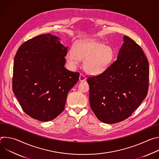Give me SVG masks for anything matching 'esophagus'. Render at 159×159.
<instances>
[{
    "label": "esophagus",
    "instance_id": "1",
    "mask_svg": "<svg viewBox=\"0 0 159 159\" xmlns=\"http://www.w3.org/2000/svg\"><path fill=\"white\" fill-rule=\"evenodd\" d=\"M85 79H86V78L83 74H80V75H79V81L80 82H84L85 80Z\"/></svg>",
    "mask_w": 159,
    "mask_h": 159
}]
</instances>
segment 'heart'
Here are the masks:
<instances>
[{"label":"heart","instance_id":"1","mask_svg":"<svg viewBox=\"0 0 159 159\" xmlns=\"http://www.w3.org/2000/svg\"><path fill=\"white\" fill-rule=\"evenodd\" d=\"M113 50L101 42L92 40H80L76 42L74 51L66 54V61L70 66L76 65L80 59L84 60L85 70L90 74L98 75L104 72L111 63Z\"/></svg>","mask_w":159,"mask_h":159}]
</instances>
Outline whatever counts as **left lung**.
<instances>
[{
    "mask_svg": "<svg viewBox=\"0 0 159 159\" xmlns=\"http://www.w3.org/2000/svg\"><path fill=\"white\" fill-rule=\"evenodd\" d=\"M117 60L103 73L87 79L90 106L101 121L116 123L131 116L145 99L149 66L142 48L123 36Z\"/></svg>",
    "mask_w": 159,
    "mask_h": 159,
    "instance_id": "obj_1",
    "label": "left lung"
}]
</instances>
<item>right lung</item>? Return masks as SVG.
<instances>
[{
	"instance_id": "add662e5",
	"label": "right lung",
	"mask_w": 159,
	"mask_h": 159,
	"mask_svg": "<svg viewBox=\"0 0 159 159\" xmlns=\"http://www.w3.org/2000/svg\"><path fill=\"white\" fill-rule=\"evenodd\" d=\"M50 34L22 44L14 58L12 90L22 109L41 121L57 118L63 111L69 90L79 74L65 68L67 47Z\"/></svg>"
}]
</instances>
